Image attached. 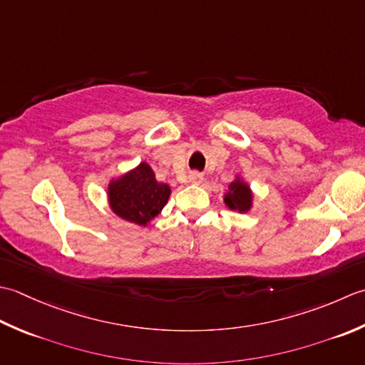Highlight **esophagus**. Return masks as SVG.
Here are the masks:
<instances>
[{
  "label": "esophagus",
  "mask_w": 365,
  "mask_h": 365,
  "mask_svg": "<svg viewBox=\"0 0 365 365\" xmlns=\"http://www.w3.org/2000/svg\"><path fill=\"white\" fill-rule=\"evenodd\" d=\"M189 181L190 182H193V184H200L203 181V175H200V173H192L190 176H189Z\"/></svg>",
  "instance_id": "obj_1"
}]
</instances>
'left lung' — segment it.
Segmentation results:
<instances>
[{
  "label": "left lung",
  "mask_w": 365,
  "mask_h": 365,
  "mask_svg": "<svg viewBox=\"0 0 365 365\" xmlns=\"http://www.w3.org/2000/svg\"><path fill=\"white\" fill-rule=\"evenodd\" d=\"M225 203L230 210H237L241 212L249 211L252 205V193L249 185L240 180L230 184V192L225 195Z\"/></svg>",
  "instance_id": "left-lung-1"
}]
</instances>
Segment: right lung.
I'll return each mask as SVG.
<instances>
[{
    "mask_svg": "<svg viewBox=\"0 0 365 365\" xmlns=\"http://www.w3.org/2000/svg\"><path fill=\"white\" fill-rule=\"evenodd\" d=\"M170 187L155 181L153 168L146 162L113 181L108 187L111 210L132 224L146 225L167 205Z\"/></svg>",
    "mask_w": 365,
    "mask_h": 365,
    "instance_id": "obj_1",
    "label": "right lung"
}]
</instances>
